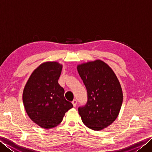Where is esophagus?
I'll list each match as a JSON object with an SVG mask.
<instances>
[{
    "label": "esophagus",
    "instance_id": "esophagus-1",
    "mask_svg": "<svg viewBox=\"0 0 152 152\" xmlns=\"http://www.w3.org/2000/svg\"><path fill=\"white\" fill-rule=\"evenodd\" d=\"M72 103L73 106H74V107H75V106H76V104H77V101H76V99H74L73 101H72Z\"/></svg>",
    "mask_w": 152,
    "mask_h": 152
}]
</instances>
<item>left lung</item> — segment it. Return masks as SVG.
<instances>
[{
    "label": "left lung",
    "mask_w": 152,
    "mask_h": 152,
    "mask_svg": "<svg viewBox=\"0 0 152 152\" xmlns=\"http://www.w3.org/2000/svg\"><path fill=\"white\" fill-rule=\"evenodd\" d=\"M88 93V101L80 106L82 122L95 131L107 127L117 118L123 102L120 83L107 64L96 60L78 65Z\"/></svg>",
    "instance_id": "8db88e82"
}]
</instances>
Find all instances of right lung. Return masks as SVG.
<instances>
[{
  "label": "right lung",
  "mask_w": 152,
  "mask_h": 152,
  "mask_svg": "<svg viewBox=\"0 0 152 152\" xmlns=\"http://www.w3.org/2000/svg\"><path fill=\"white\" fill-rule=\"evenodd\" d=\"M61 70L62 65L57 62L42 64L32 73L23 93L28 115L44 129L59 125L64 114L73 107L64 98V90L58 83Z\"/></svg>",
  "instance_id": "add662e5"
}]
</instances>
